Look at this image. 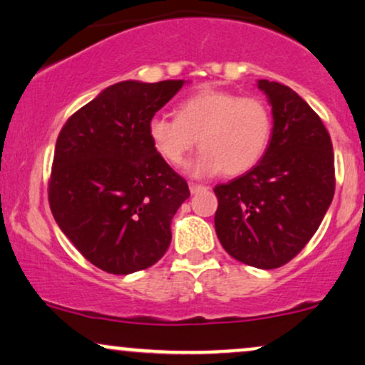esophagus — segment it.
I'll use <instances>...</instances> for the list:
<instances>
[{
  "label": "esophagus",
  "mask_w": 365,
  "mask_h": 365,
  "mask_svg": "<svg viewBox=\"0 0 365 365\" xmlns=\"http://www.w3.org/2000/svg\"><path fill=\"white\" fill-rule=\"evenodd\" d=\"M205 190H208V187L203 186V184H195V182H191V184H190V191H191V195H196V192L205 191Z\"/></svg>",
  "instance_id": "1"
}]
</instances>
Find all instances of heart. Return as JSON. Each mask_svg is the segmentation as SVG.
<instances>
[{
    "mask_svg": "<svg viewBox=\"0 0 365 365\" xmlns=\"http://www.w3.org/2000/svg\"><path fill=\"white\" fill-rule=\"evenodd\" d=\"M272 135L271 108L262 98L201 88L179 103L178 116L155 113L148 137L162 159L181 165L196 143L203 148L187 164L191 174H244L267 150Z\"/></svg>",
    "mask_w": 365,
    "mask_h": 365,
    "instance_id": "1",
    "label": "heart"
}]
</instances>
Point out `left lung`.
Wrapping results in <instances>:
<instances>
[{
	"label": "left lung",
	"instance_id": "left-lung-1",
	"mask_svg": "<svg viewBox=\"0 0 365 365\" xmlns=\"http://www.w3.org/2000/svg\"><path fill=\"white\" fill-rule=\"evenodd\" d=\"M257 86L272 106L271 142L249 173L215 187V230L233 259L276 269L320 227L334 200L335 159L330 133L303 98L267 79Z\"/></svg>",
	"mask_w": 365,
	"mask_h": 365
}]
</instances>
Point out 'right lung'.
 I'll list each match as a JSON object with an SVG mask.
<instances>
[{"label": "right lung", "mask_w": 365, "mask_h": 365, "mask_svg": "<svg viewBox=\"0 0 365 365\" xmlns=\"http://www.w3.org/2000/svg\"><path fill=\"white\" fill-rule=\"evenodd\" d=\"M182 84L121 81L58 133L48 205L58 228L101 271H142L169 249L170 220L190 187L157 154L148 121Z\"/></svg>", "instance_id": "1"}]
</instances>
